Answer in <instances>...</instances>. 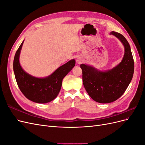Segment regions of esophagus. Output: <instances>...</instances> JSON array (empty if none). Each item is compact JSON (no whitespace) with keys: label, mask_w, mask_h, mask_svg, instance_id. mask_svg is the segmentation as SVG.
Listing matches in <instances>:
<instances>
[{"label":"esophagus","mask_w":145,"mask_h":145,"mask_svg":"<svg viewBox=\"0 0 145 145\" xmlns=\"http://www.w3.org/2000/svg\"><path fill=\"white\" fill-rule=\"evenodd\" d=\"M76 62L78 64H80L81 63H82L83 62V60L82 58L80 57H77V58L76 59Z\"/></svg>","instance_id":"obj_1"}]
</instances>
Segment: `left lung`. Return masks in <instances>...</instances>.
Here are the masks:
<instances>
[{
	"mask_svg": "<svg viewBox=\"0 0 145 145\" xmlns=\"http://www.w3.org/2000/svg\"><path fill=\"white\" fill-rule=\"evenodd\" d=\"M124 46V56L116 67L106 71H100L92 66L81 64L83 83L92 99L100 103L114 102L125 93L132 80L134 63L131 47L121 34L112 31Z\"/></svg>",
	"mask_w": 145,
	"mask_h": 145,
	"instance_id": "left-lung-1",
	"label": "left lung"
}]
</instances>
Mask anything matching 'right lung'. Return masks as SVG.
<instances>
[{
  "instance_id": "1",
  "label": "right lung",
  "mask_w": 145,
  "mask_h": 145,
  "mask_svg": "<svg viewBox=\"0 0 145 145\" xmlns=\"http://www.w3.org/2000/svg\"><path fill=\"white\" fill-rule=\"evenodd\" d=\"M24 40L16 51L13 62V70L17 85L23 94L35 103H46L55 99L62 87V80L76 64L74 59L60 66L51 75L36 77L25 72L19 62L20 51Z\"/></svg>"
}]
</instances>
